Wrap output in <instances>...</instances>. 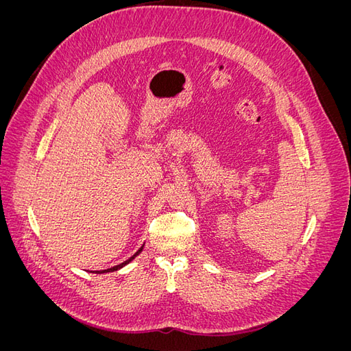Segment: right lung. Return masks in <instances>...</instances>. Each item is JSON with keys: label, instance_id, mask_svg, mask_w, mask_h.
Instances as JSON below:
<instances>
[{"label": "right lung", "instance_id": "obj_1", "mask_svg": "<svg viewBox=\"0 0 351 351\" xmlns=\"http://www.w3.org/2000/svg\"><path fill=\"white\" fill-rule=\"evenodd\" d=\"M142 249H143V246H142V247H141L139 250H137V252H136V253L133 254V256H132L130 259H127V261H124L123 263H120V265H117V267H112V268H110V269H105V271H101V274H102V272H112V271H117V269H120V268H123V267H124V265H127V263H129V262H132V261H133V259H134V258L137 256V254H139V253L142 252Z\"/></svg>", "mask_w": 351, "mask_h": 351}]
</instances>
